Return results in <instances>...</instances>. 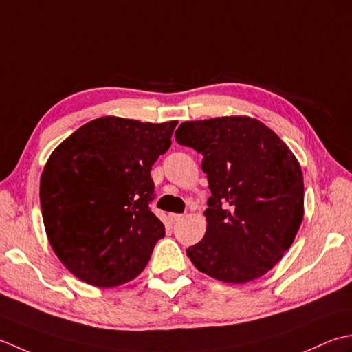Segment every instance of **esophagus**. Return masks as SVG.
Listing matches in <instances>:
<instances>
[{
  "label": "esophagus",
  "instance_id": "1",
  "mask_svg": "<svg viewBox=\"0 0 352 352\" xmlns=\"http://www.w3.org/2000/svg\"><path fill=\"white\" fill-rule=\"evenodd\" d=\"M168 219H170L171 223H179V221H181V220L184 219V214H176V212H171V214H168Z\"/></svg>",
  "mask_w": 352,
  "mask_h": 352
}]
</instances>
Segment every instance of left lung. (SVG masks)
Segmentation results:
<instances>
[{"instance_id": "8db88e82", "label": "left lung", "mask_w": 352, "mask_h": 352, "mask_svg": "<svg viewBox=\"0 0 352 352\" xmlns=\"http://www.w3.org/2000/svg\"><path fill=\"white\" fill-rule=\"evenodd\" d=\"M175 136L202 153L211 190L205 236L186 249L191 263L231 284L267 274L304 219V177L295 155L250 117L185 121Z\"/></svg>"}]
</instances>
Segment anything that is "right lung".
<instances>
[{"instance_id": "1", "label": "right lung", "mask_w": 352, "mask_h": 352, "mask_svg": "<svg viewBox=\"0 0 352 352\" xmlns=\"http://www.w3.org/2000/svg\"><path fill=\"white\" fill-rule=\"evenodd\" d=\"M177 121L92 120L54 148L41 176V210L54 254L96 287L138 276L166 228L150 210L155 161Z\"/></svg>"}]
</instances>
